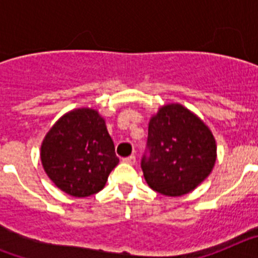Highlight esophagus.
I'll return each instance as SVG.
<instances>
[{
	"instance_id": "1",
	"label": "esophagus",
	"mask_w": 258,
	"mask_h": 258,
	"mask_svg": "<svg viewBox=\"0 0 258 258\" xmlns=\"http://www.w3.org/2000/svg\"><path fill=\"white\" fill-rule=\"evenodd\" d=\"M122 163H126V164H131V165H133L134 163H136V156L134 155H131V156H126L122 159Z\"/></svg>"
}]
</instances>
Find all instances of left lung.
I'll return each mask as SVG.
<instances>
[{"mask_svg":"<svg viewBox=\"0 0 258 258\" xmlns=\"http://www.w3.org/2000/svg\"><path fill=\"white\" fill-rule=\"evenodd\" d=\"M216 163L213 134L181 104H166L150 120L141 160L146 182L166 197L190 192L209 175Z\"/></svg>","mask_w":258,"mask_h":258,"instance_id":"1","label":"left lung"}]
</instances>
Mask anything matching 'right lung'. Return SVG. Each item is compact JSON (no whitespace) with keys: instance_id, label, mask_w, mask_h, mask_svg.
Listing matches in <instances>:
<instances>
[{"instance_id":"right-lung-1","label":"right lung","mask_w":258,"mask_h":258,"mask_svg":"<svg viewBox=\"0 0 258 258\" xmlns=\"http://www.w3.org/2000/svg\"><path fill=\"white\" fill-rule=\"evenodd\" d=\"M41 161L61 191L85 198L104 187L118 157L103 118L94 109L80 108L50 129L41 146Z\"/></svg>"}]
</instances>
